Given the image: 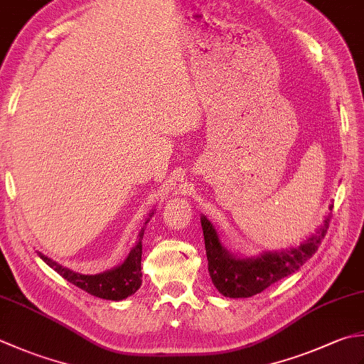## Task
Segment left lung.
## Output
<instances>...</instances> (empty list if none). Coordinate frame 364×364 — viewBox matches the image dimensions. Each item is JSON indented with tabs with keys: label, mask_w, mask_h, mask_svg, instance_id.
<instances>
[{
	"label": "left lung",
	"mask_w": 364,
	"mask_h": 364,
	"mask_svg": "<svg viewBox=\"0 0 364 364\" xmlns=\"http://www.w3.org/2000/svg\"><path fill=\"white\" fill-rule=\"evenodd\" d=\"M333 208V206H330ZM331 216L311 233L300 246L263 251L255 257H240L220 243L218 230L205 215L200 216L208 272L219 294L229 298H249L260 294L272 284L300 269L316 254L330 227Z\"/></svg>",
	"instance_id": "1"
}]
</instances>
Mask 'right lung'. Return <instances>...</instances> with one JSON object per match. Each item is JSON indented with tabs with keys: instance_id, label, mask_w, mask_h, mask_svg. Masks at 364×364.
Returning a JSON list of instances; mask_svg holds the SVG:
<instances>
[{
	"instance_id": "1",
	"label": "right lung",
	"mask_w": 364,
	"mask_h": 364,
	"mask_svg": "<svg viewBox=\"0 0 364 364\" xmlns=\"http://www.w3.org/2000/svg\"><path fill=\"white\" fill-rule=\"evenodd\" d=\"M154 215L151 211L148 215L144 229L139 232L137 241H135L134 247L127 254L123 263L113 267L107 272L97 273V274H82L75 273L73 269L66 267H61L60 263L48 259L47 255L38 252L39 257L44 260L50 268H53L56 273L63 276L64 279L74 284L78 289L88 291L90 295L102 298V300H112V301H121L124 298L134 295L141 286V240H144V233L146 229V224Z\"/></svg>"
}]
</instances>
